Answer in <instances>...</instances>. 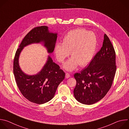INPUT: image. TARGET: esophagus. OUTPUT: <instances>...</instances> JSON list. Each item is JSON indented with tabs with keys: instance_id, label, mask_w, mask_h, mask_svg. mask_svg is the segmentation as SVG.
I'll return each mask as SVG.
<instances>
[{
	"instance_id": "34e87169",
	"label": "esophagus",
	"mask_w": 129,
	"mask_h": 129,
	"mask_svg": "<svg viewBox=\"0 0 129 129\" xmlns=\"http://www.w3.org/2000/svg\"><path fill=\"white\" fill-rule=\"evenodd\" d=\"M70 75L69 74V73H66V75H65V78H66V79H68V78H70Z\"/></svg>"
}]
</instances>
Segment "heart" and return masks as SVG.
Listing matches in <instances>:
<instances>
[{
    "label": "heart",
    "mask_w": 129,
    "mask_h": 129,
    "mask_svg": "<svg viewBox=\"0 0 129 129\" xmlns=\"http://www.w3.org/2000/svg\"><path fill=\"white\" fill-rule=\"evenodd\" d=\"M97 44L96 37L91 31L77 28L69 31L63 38V43H57L54 52L58 61L62 63L70 52L72 57L64 64L67 71H72L78 66L87 65L92 59Z\"/></svg>",
    "instance_id": "heart-1"
}]
</instances>
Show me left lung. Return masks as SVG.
Segmentation results:
<instances>
[{"instance_id": "1", "label": "left lung", "mask_w": 129, "mask_h": 129, "mask_svg": "<svg viewBox=\"0 0 129 129\" xmlns=\"http://www.w3.org/2000/svg\"><path fill=\"white\" fill-rule=\"evenodd\" d=\"M114 47L106 34L101 50L88 67L74 77L77 84L73 90L76 99L85 105L93 104L102 100L111 88L116 66Z\"/></svg>"}]
</instances>
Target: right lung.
I'll return each instance as SVG.
<instances>
[{"label":"right lung","instance_id":"add662e5","mask_svg":"<svg viewBox=\"0 0 129 129\" xmlns=\"http://www.w3.org/2000/svg\"><path fill=\"white\" fill-rule=\"evenodd\" d=\"M57 34L50 33L48 27L41 26L31 29L22 40L16 52L13 64V72L16 84L22 94L29 101L37 104L50 101L56 93L65 73L48 56L41 70L35 75H27L19 64L20 54L23 48L33 43H43L48 53L54 49Z\"/></svg>","mask_w":129,"mask_h":129}]
</instances>
